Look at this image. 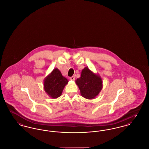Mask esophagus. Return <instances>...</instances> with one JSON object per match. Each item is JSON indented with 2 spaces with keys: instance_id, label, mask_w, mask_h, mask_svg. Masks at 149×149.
I'll use <instances>...</instances> for the list:
<instances>
[{
  "instance_id": "obj_1",
  "label": "esophagus",
  "mask_w": 149,
  "mask_h": 149,
  "mask_svg": "<svg viewBox=\"0 0 149 149\" xmlns=\"http://www.w3.org/2000/svg\"><path fill=\"white\" fill-rule=\"evenodd\" d=\"M70 79L71 80H75V77H74V76H72V77H71L70 78Z\"/></svg>"
}]
</instances>
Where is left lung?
<instances>
[{"label": "left lung", "instance_id": "left-lung-1", "mask_svg": "<svg viewBox=\"0 0 149 149\" xmlns=\"http://www.w3.org/2000/svg\"><path fill=\"white\" fill-rule=\"evenodd\" d=\"M81 95L86 99H93L102 88V81L98 75L94 74L86 67L81 71V76L76 80Z\"/></svg>", "mask_w": 149, "mask_h": 149}]
</instances>
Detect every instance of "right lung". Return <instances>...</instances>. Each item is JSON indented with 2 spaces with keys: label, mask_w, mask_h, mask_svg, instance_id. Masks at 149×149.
<instances>
[{
  "label": "right lung",
  "mask_w": 149,
  "mask_h": 149,
  "mask_svg": "<svg viewBox=\"0 0 149 149\" xmlns=\"http://www.w3.org/2000/svg\"><path fill=\"white\" fill-rule=\"evenodd\" d=\"M68 82L67 79L62 75L60 70L55 69L45 79L44 89L51 98H56L61 95L64 87Z\"/></svg>",
  "instance_id": "right-lung-1"
}]
</instances>
